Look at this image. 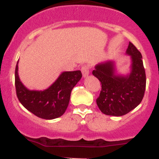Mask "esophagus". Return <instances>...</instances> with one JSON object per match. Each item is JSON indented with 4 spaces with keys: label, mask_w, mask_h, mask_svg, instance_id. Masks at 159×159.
I'll list each match as a JSON object with an SVG mask.
<instances>
[{
    "label": "esophagus",
    "mask_w": 159,
    "mask_h": 159,
    "mask_svg": "<svg viewBox=\"0 0 159 159\" xmlns=\"http://www.w3.org/2000/svg\"><path fill=\"white\" fill-rule=\"evenodd\" d=\"M89 70H90V66L89 65H84L81 68V71H82L83 76L86 77L89 75Z\"/></svg>",
    "instance_id": "esophagus-1"
}]
</instances>
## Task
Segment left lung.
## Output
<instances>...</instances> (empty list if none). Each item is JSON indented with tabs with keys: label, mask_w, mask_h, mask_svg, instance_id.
<instances>
[{
	"label": "left lung",
	"mask_w": 159,
	"mask_h": 159,
	"mask_svg": "<svg viewBox=\"0 0 159 159\" xmlns=\"http://www.w3.org/2000/svg\"><path fill=\"white\" fill-rule=\"evenodd\" d=\"M126 54L132 59L131 72L128 75H116L112 61L99 63L93 70V75L101 83L96 104L105 115L127 114L142 102L144 96L146 78L142 54L131 43H129Z\"/></svg>",
	"instance_id": "left-lung-1"
}]
</instances>
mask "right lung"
<instances>
[{
  "label": "right lung",
  "instance_id": "obj_1",
  "mask_svg": "<svg viewBox=\"0 0 159 159\" xmlns=\"http://www.w3.org/2000/svg\"><path fill=\"white\" fill-rule=\"evenodd\" d=\"M17 70V64L15 69V87L19 101L27 110L46 120L58 118L64 113L68 106L71 90L82 77L80 70L64 71L46 90L31 91L22 84Z\"/></svg>",
  "mask_w": 159,
  "mask_h": 159
}]
</instances>
